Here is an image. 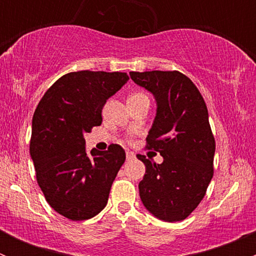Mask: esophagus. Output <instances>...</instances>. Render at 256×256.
<instances>
[{
  "instance_id": "esophagus-1",
  "label": "esophagus",
  "mask_w": 256,
  "mask_h": 256,
  "mask_svg": "<svg viewBox=\"0 0 256 256\" xmlns=\"http://www.w3.org/2000/svg\"><path fill=\"white\" fill-rule=\"evenodd\" d=\"M135 158H136V154H134V152H131V151L126 152V160H128V161H132V160H135Z\"/></svg>"
}]
</instances>
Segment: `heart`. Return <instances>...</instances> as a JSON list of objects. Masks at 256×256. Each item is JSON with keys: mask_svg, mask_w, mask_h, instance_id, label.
<instances>
[{"mask_svg": "<svg viewBox=\"0 0 256 256\" xmlns=\"http://www.w3.org/2000/svg\"><path fill=\"white\" fill-rule=\"evenodd\" d=\"M141 100H148L150 102L148 95L142 92H132V94H130V96H128V102H141Z\"/></svg>", "mask_w": 256, "mask_h": 256, "instance_id": "obj_1", "label": "heart"}]
</instances>
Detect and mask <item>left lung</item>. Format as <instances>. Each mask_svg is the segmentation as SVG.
Listing matches in <instances>:
<instances>
[{
	"label": "left lung",
	"mask_w": 256,
	"mask_h": 256,
	"mask_svg": "<svg viewBox=\"0 0 256 256\" xmlns=\"http://www.w3.org/2000/svg\"><path fill=\"white\" fill-rule=\"evenodd\" d=\"M130 76L156 98L146 148L164 157L158 164L138 154L146 166L138 184L141 200L162 220H183L204 198L214 174L216 140L207 105L194 82L180 72H130Z\"/></svg>",
	"instance_id": "left-lung-1"
}]
</instances>
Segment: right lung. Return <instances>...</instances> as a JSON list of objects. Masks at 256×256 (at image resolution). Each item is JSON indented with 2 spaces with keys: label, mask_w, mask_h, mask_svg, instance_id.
I'll return each instance as SVG.
<instances>
[{
  "label": "right lung",
  "mask_w": 256,
  "mask_h": 256,
  "mask_svg": "<svg viewBox=\"0 0 256 256\" xmlns=\"http://www.w3.org/2000/svg\"><path fill=\"white\" fill-rule=\"evenodd\" d=\"M128 80L120 72H72L40 99L32 120L30 152L37 182L56 213L85 220L105 208L126 158L120 144L85 152L84 134L102 125L105 102Z\"/></svg>",
  "instance_id": "1"
}]
</instances>
